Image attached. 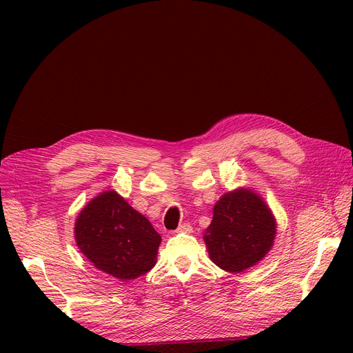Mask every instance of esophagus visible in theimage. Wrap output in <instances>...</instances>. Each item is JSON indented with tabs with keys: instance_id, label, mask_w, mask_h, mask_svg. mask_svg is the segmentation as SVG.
<instances>
[{
	"instance_id": "1",
	"label": "esophagus",
	"mask_w": 353,
	"mask_h": 353,
	"mask_svg": "<svg viewBox=\"0 0 353 353\" xmlns=\"http://www.w3.org/2000/svg\"><path fill=\"white\" fill-rule=\"evenodd\" d=\"M176 231L178 232H193V227H191L188 222H184V223H181Z\"/></svg>"
}]
</instances>
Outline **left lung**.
<instances>
[{"label": "left lung", "instance_id": "obj_1", "mask_svg": "<svg viewBox=\"0 0 353 353\" xmlns=\"http://www.w3.org/2000/svg\"><path fill=\"white\" fill-rule=\"evenodd\" d=\"M275 234V216L262 196L249 187H239L222 194L213 206V219L203 240L213 263L240 274L268 254Z\"/></svg>", "mask_w": 353, "mask_h": 353}]
</instances>
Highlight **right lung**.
I'll return each mask as SVG.
<instances>
[{
  "mask_svg": "<svg viewBox=\"0 0 353 353\" xmlns=\"http://www.w3.org/2000/svg\"><path fill=\"white\" fill-rule=\"evenodd\" d=\"M74 240L95 268L130 281L156 265L162 237L121 194L105 190L78 213Z\"/></svg>",
  "mask_w": 353,
  "mask_h": 353,
  "instance_id": "obj_1",
  "label": "right lung"
}]
</instances>
